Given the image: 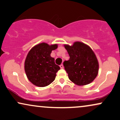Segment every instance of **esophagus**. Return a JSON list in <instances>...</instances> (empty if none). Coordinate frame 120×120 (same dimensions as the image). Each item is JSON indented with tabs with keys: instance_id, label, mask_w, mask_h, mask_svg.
Here are the masks:
<instances>
[{
	"instance_id": "1",
	"label": "esophagus",
	"mask_w": 120,
	"mask_h": 120,
	"mask_svg": "<svg viewBox=\"0 0 120 120\" xmlns=\"http://www.w3.org/2000/svg\"><path fill=\"white\" fill-rule=\"evenodd\" d=\"M60 68L61 69H63L64 68V66H63V64H61L60 65Z\"/></svg>"
}]
</instances>
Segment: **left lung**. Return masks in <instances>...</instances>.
<instances>
[{
	"mask_svg": "<svg viewBox=\"0 0 120 120\" xmlns=\"http://www.w3.org/2000/svg\"><path fill=\"white\" fill-rule=\"evenodd\" d=\"M70 59L63 63L71 82L79 86L90 83L96 77L99 63L95 54L86 44L75 42L72 46L64 45Z\"/></svg>",
	"mask_w": 120,
	"mask_h": 120,
	"instance_id": "1",
	"label": "left lung"
}]
</instances>
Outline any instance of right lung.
Instances as JSON below:
<instances>
[{
  "mask_svg": "<svg viewBox=\"0 0 120 120\" xmlns=\"http://www.w3.org/2000/svg\"><path fill=\"white\" fill-rule=\"evenodd\" d=\"M57 48V44L49 45L41 43L34 46L27 53L25 71L28 79L33 85L45 87L55 80L56 73L60 68L55 63L51 53Z\"/></svg>",
  "mask_w": 120,
  "mask_h": 120,
  "instance_id": "add662e5",
  "label": "right lung"
}]
</instances>
